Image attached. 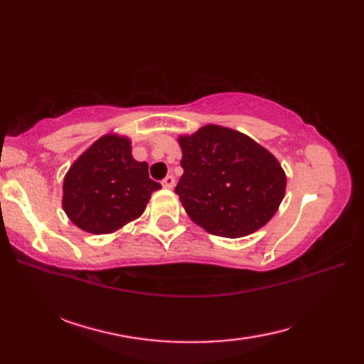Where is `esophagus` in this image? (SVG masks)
Instances as JSON below:
<instances>
[{
    "label": "esophagus",
    "mask_w": 364,
    "mask_h": 364,
    "mask_svg": "<svg viewBox=\"0 0 364 364\" xmlns=\"http://www.w3.org/2000/svg\"><path fill=\"white\" fill-rule=\"evenodd\" d=\"M161 184H162V188L164 189H173V186H175V178L172 176V175H167L164 180L161 181Z\"/></svg>",
    "instance_id": "1"
}]
</instances>
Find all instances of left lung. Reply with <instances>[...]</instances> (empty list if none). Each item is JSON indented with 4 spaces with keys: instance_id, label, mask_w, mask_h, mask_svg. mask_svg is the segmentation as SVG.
I'll return each instance as SVG.
<instances>
[{
    "instance_id": "8db88e82",
    "label": "left lung",
    "mask_w": 364,
    "mask_h": 364,
    "mask_svg": "<svg viewBox=\"0 0 364 364\" xmlns=\"http://www.w3.org/2000/svg\"><path fill=\"white\" fill-rule=\"evenodd\" d=\"M184 173L175 192L191 220L222 237L264 227L286 191L280 162L252 137L220 125L178 136Z\"/></svg>"
}]
</instances>
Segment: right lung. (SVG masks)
Masks as SVG:
<instances>
[{
  "label": "right lung",
  "mask_w": 364,
  "mask_h": 364,
  "mask_svg": "<svg viewBox=\"0 0 364 364\" xmlns=\"http://www.w3.org/2000/svg\"><path fill=\"white\" fill-rule=\"evenodd\" d=\"M128 136L107 133L75 159L64 176L63 208L80 230L111 235L139 219L161 184L133 158Z\"/></svg>",
  "instance_id": "right-lung-1"
}]
</instances>
